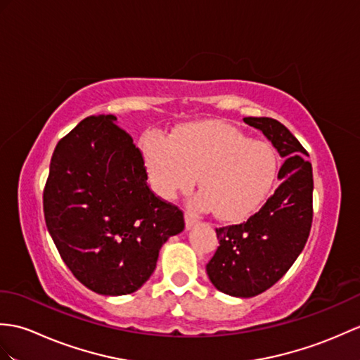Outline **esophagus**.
I'll return each mask as SVG.
<instances>
[{
  "label": "esophagus",
  "instance_id": "obj_1",
  "mask_svg": "<svg viewBox=\"0 0 360 360\" xmlns=\"http://www.w3.org/2000/svg\"><path fill=\"white\" fill-rule=\"evenodd\" d=\"M198 221H199V216L195 214L193 212H187L186 213V225H187V229L193 227L195 224H198Z\"/></svg>",
  "mask_w": 360,
  "mask_h": 360
}]
</instances>
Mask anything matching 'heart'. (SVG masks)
Here are the masks:
<instances>
[{
  "instance_id": "b5f03b06",
  "label": "heart",
  "mask_w": 360,
  "mask_h": 360,
  "mask_svg": "<svg viewBox=\"0 0 360 360\" xmlns=\"http://www.w3.org/2000/svg\"><path fill=\"white\" fill-rule=\"evenodd\" d=\"M146 169L164 198L187 191L198 176V202L221 219H240L262 204L276 176L274 150L224 124L190 125L172 139L150 133L141 142Z\"/></svg>"
}]
</instances>
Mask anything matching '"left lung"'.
Listing matches in <instances>:
<instances>
[{
    "mask_svg": "<svg viewBox=\"0 0 360 360\" xmlns=\"http://www.w3.org/2000/svg\"><path fill=\"white\" fill-rule=\"evenodd\" d=\"M244 122L261 130L285 158L281 184L245 222L216 229L219 247L207 274L222 293L253 297L273 287L307 244L313 224V169L305 161L307 150L285 125L265 116H248Z\"/></svg>",
    "mask_w": 360,
    "mask_h": 360,
    "instance_id": "obj_1",
    "label": "left lung"
}]
</instances>
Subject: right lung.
<instances>
[{
	"label": "right lung",
	"instance_id": "add662e5",
	"mask_svg": "<svg viewBox=\"0 0 360 360\" xmlns=\"http://www.w3.org/2000/svg\"><path fill=\"white\" fill-rule=\"evenodd\" d=\"M116 118L87 116L58 141L43 191L47 230L82 285L105 296L141 288L164 242L186 227L147 184L141 150Z\"/></svg>",
	"mask_w": 360,
	"mask_h": 360
}]
</instances>
